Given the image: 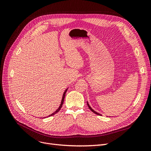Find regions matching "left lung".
I'll list each match as a JSON object with an SVG mask.
<instances>
[{
    "label": "left lung",
    "instance_id": "obj_1",
    "mask_svg": "<svg viewBox=\"0 0 151 151\" xmlns=\"http://www.w3.org/2000/svg\"><path fill=\"white\" fill-rule=\"evenodd\" d=\"M87 104H88V107H89V108L91 109V111H92L94 113H95V114H96V115H101V114H100V113H98V112H96V111H94V109L92 108H91V106H90V105H89V104L88 103V101H87Z\"/></svg>",
    "mask_w": 151,
    "mask_h": 151
}]
</instances>
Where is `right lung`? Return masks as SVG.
Returning a JSON list of instances; mask_svg holds the SVG:
<instances>
[{
  "mask_svg": "<svg viewBox=\"0 0 151 151\" xmlns=\"http://www.w3.org/2000/svg\"><path fill=\"white\" fill-rule=\"evenodd\" d=\"M68 90V88L65 90V91H64V93H63V96H62V101H61V103H60V106H59V107L58 108V109H57V110L55 111V112H53V113H52L51 115H48V116H52V115H54L55 114H56L57 113H58V111H59V110H60V109H61V108H62V104H63V101H64V98H65V94H66V92H67V91ZM45 118H46V117H45Z\"/></svg>",
  "mask_w": 151,
  "mask_h": 151,
  "instance_id": "obj_1",
  "label": "right lung"
}]
</instances>
